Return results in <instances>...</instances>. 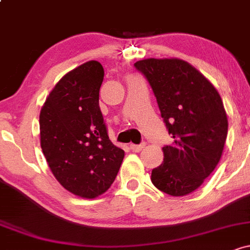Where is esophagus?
<instances>
[{
  "label": "esophagus",
  "mask_w": 250,
  "mask_h": 250,
  "mask_svg": "<svg viewBox=\"0 0 250 250\" xmlns=\"http://www.w3.org/2000/svg\"><path fill=\"white\" fill-rule=\"evenodd\" d=\"M144 146H146V144L144 143L143 144H131L130 149L135 152H139L142 149H144Z\"/></svg>",
  "instance_id": "obj_1"
}]
</instances>
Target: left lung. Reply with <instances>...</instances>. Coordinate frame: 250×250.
<instances>
[{"label":"left lung","instance_id":"obj_1","mask_svg":"<svg viewBox=\"0 0 250 250\" xmlns=\"http://www.w3.org/2000/svg\"><path fill=\"white\" fill-rule=\"evenodd\" d=\"M156 96L170 146L162 147L163 162L152 169L154 186L173 197L199 188L221 160L228 118L213 84L187 62L147 58L135 63Z\"/></svg>","mask_w":250,"mask_h":250}]
</instances>
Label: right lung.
<instances>
[{"instance_id": "1", "label": "right lung", "mask_w": 250, "mask_h": 250, "mask_svg": "<svg viewBox=\"0 0 250 250\" xmlns=\"http://www.w3.org/2000/svg\"><path fill=\"white\" fill-rule=\"evenodd\" d=\"M104 68L89 61L58 81L40 111V146L66 190L94 199L113 184L124 150L109 141L99 106Z\"/></svg>"}]
</instances>
